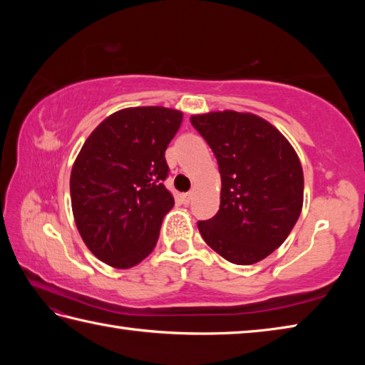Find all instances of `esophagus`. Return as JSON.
Segmentation results:
<instances>
[{
	"label": "esophagus",
	"mask_w": 365,
	"mask_h": 365,
	"mask_svg": "<svg viewBox=\"0 0 365 365\" xmlns=\"http://www.w3.org/2000/svg\"><path fill=\"white\" fill-rule=\"evenodd\" d=\"M182 200H183L185 205H190L191 200H193V191H188V193H183V195H182Z\"/></svg>",
	"instance_id": "obj_1"
}]
</instances>
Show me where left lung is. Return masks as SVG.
Returning <instances> with one entry per match:
<instances>
[{
    "instance_id": "8db88e82",
    "label": "left lung",
    "mask_w": 365,
    "mask_h": 365,
    "mask_svg": "<svg viewBox=\"0 0 365 365\" xmlns=\"http://www.w3.org/2000/svg\"><path fill=\"white\" fill-rule=\"evenodd\" d=\"M190 120L211 146L222 178L217 214L197 222L202 240L233 264L262 261L285 242L301 214L298 154L256 114L217 110Z\"/></svg>"
}]
</instances>
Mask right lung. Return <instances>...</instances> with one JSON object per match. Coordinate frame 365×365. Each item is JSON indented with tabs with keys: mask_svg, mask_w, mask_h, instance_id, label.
Masks as SVG:
<instances>
[{
	"mask_svg": "<svg viewBox=\"0 0 365 365\" xmlns=\"http://www.w3.org/2000/svg\"><path fill=\"white\" fill-rule=\"evenodd\" d=\"M183 114L163 106L127 108L106 117L80 150L71 201L80 237L100 261L130 269L158 243L174 196L164 187V153Z\"/></svg>",
	"mask_w": 365,
	"mask_h": 365,
	"instance_id": "1",
	"label": "right lung"
}]
</instances>
